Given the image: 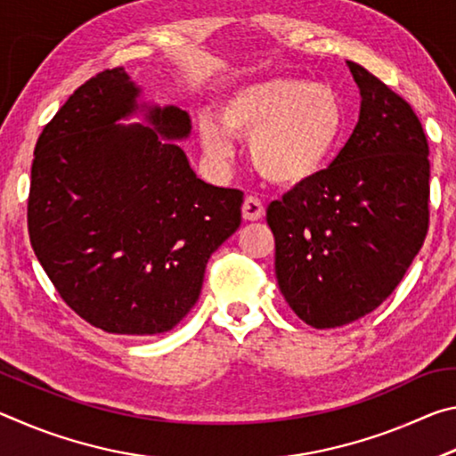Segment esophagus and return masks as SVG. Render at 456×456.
Here are the masks:
<instances>
[{
	"label": "esophagus",
	"mask_w": 456,
	"mask_h": 456,
	"mask_svg": "<svg viewBox=\"0 0 456 456\" xmlns=\"http://www.w3.org/2000/svg\"><path fill=\"white\" fill-rule=\"evenodd\" d=\"M265 215V207L257 197H247L243 200V219L245 221H259Z\"/></svg>",
	"instance_id": "1"
}]
</instances>
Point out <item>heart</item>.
Listing matches in <instances>:
<instances>
[{"label":"heart","instance_id":"obj_1","mask_svg":"<svg viewBox=\"0 0 456 456\" xmlns=\"http://www.w3.org/2000/svg\"><path fill=\"white\" fill-rule=\"evenodd\" d=\"M344 130V108L328 84L304 78H259L231 88L219 117L205 114L199 136L207 157L225 163L235 134L249 136V157L261 176L297 187L318 176L334 157Z\"/></svg>","mask_w":456,"mask_h":456}]
</instances>
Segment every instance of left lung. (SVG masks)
<instances>
[{
  "instance_id": "left-lung-1",
  "label": "left lung",
  "mask_w": 456,
  "mask_h": 456,
  "mask_svg": "<svg viewBox=\"0 0 456 456\" xmlns=\"http://www.w3.org/2000/svg\"><path fill=\"white\" fill-rule=\"evenodd\" d=\"M348 68L362 96L348 142L315 179L267 207L277 283L297 318L318 330L374 312L428 231L430 163L420 120L366 68Z\"/></svg>"
}]
</instances>
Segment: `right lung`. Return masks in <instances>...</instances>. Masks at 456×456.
I'll list each match as a JSON object with an SVG mask.
<instances>
[{
	"instance_id": "add662e5",
	"label": "right lung",
	"mask_w": 456,
	"mask_h": 456,
	"mask_svg": "<svg viewBox=\"0 0 456 456\" xmlns=\"http://www.w3.org/2000/svg\"><path fill=\"white\" fill-rule=\"evenodd\" d=\"M125 68L84 82L37 138L28 199L34 253L60 297L108 334L173 330L197 304L207 261L241 225L243 192L200 181L179 144L191 118L138 110Z\"/></svg>"
}]
</instances>
